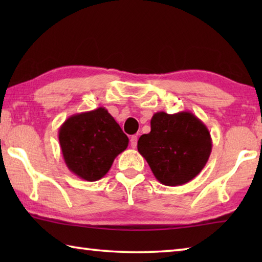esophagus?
<instances>
[{
  "instance_id": "1",
  "label": "esophagus",
  "mask_w": 262,
  "mask_h": 262,
  "mask_svg": "<svg viewBox=\"0 0 262 262\" xmlns=\"http://www.w3.org/2000/svg\"><path fill=\"white\" fill-rule=\"evenodd\" d=\"M136 145H137V136L136 135H133L130 137V147L135 149Z\"/></svg>"
}]
</instances>
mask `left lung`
I'll return each mask as SVG.
<instances>
[{"label": "left lung", "instance_id": "obj_1", "mask_svg": "<svg viewBox=\"0 0 262 262\" xmlns=\"http://www.w3.org/2000/svg\"><path fill=\"white\" fill-rule=\"evenodd\" d=\"M151 130L142 135L137 150L154 176L165 186H180L194 179L209 159L212 142L207 126L192 112H157Z\"/></svg>", "mask_w": 262, "mask_h": 262}]
</instances>
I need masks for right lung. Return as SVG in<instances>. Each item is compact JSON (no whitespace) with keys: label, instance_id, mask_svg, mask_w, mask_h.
<instances>
[{"label":"right lung","instance_id":"obj_1","mask_svg":"<svg viewBox=\"0 0 262 262\" xmlns=\"http://www.w3.org/2000/svg\"><path fill=\"white\" fill-rule=\"evenodd\" d=\"M66 165L86 181L103 178L128 147L127 135L105 107L69 117L59 129Z\"/></svg>","mask_w":262,"mask_h":262}]
</instances>
